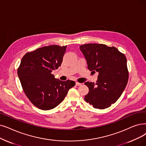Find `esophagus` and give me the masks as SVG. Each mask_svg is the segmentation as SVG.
I'll use <instances>...</instances> for the list:
<instances>
[{
	"label": "esophagus",
	"instance_id": "34e87169",
	"mask_svg": "<svg viewBox=\"0 0 146 146\" xmlns=\"http://www.w3.org/2000/svg\"><path fill=\"white\" fill-rule=\"evenodd\" d=\"M76 86H80V85H82V84L79 83V82H76Z\"/></svg>",
	"mask_w": 146,
	"mask_h": 146
}]
</instances>
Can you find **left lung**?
<instances>
[{
    "instance_id": "8db88e82",
    "label": "left lung",
    "mask_w": 146,
    "mask_h": 146,
    "mask_svg": "<svg viewBox=\"0 0 146 146\" xmlns=\"http://www.w3.org/2000/svg\"><path fill=\"white\" fill-rule=\"evenodd\" d=\"M79 48L86 60L88 68L98 73L97 86L92 82H85L89 92L84 99L95 109L107 108L119 99L128 83L126 56L116 48L104 44L88 43Z\"/></svg>"
}]
</instances>
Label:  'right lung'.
Instances as JSON below:
<instances>
[{
    "mask_svg": "<svg viewBox=\"0 0 146 146\" xmlns=\"http://www.w3.org/2000/svg\"><path fill=\"white\" fill-rule=\"evenodd\" d=\"M67 46L49 45L28 52L23 57L18 76L29 100L37 108L48 110L64 100L73 80L61 81L51 73L61 64Z\"/></svg>",
    "mask_w": 146,
    "mask_h": 146,
    "instance_id": "obj_1",
    "label": "right lung"
}]
</instances>
